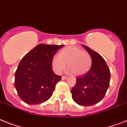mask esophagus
Listing matches in <instances>:
<instances>
[{"label": "esophagus", "mask_w": 127, "mask_h": 127, "mask_svg": "<svg viewBox=\"0 0 127 127\" xmlns=\"http://www.w3.org/2000/svg\"><path fill=\"white\" fill-rule=\"evenodd\" d=\"M68 78V77L67 76H65V75H63V76H62V79L63 80H66Z\"/></svg>", "instance_id": "1"}]
</instances>
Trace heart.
I'll use <instances>...</instances> for the list:
<instances>
[{"label":"heart","mask_w":127,"mask_h":127,"mask_svg":"<svg viewBox=\"0 0 127 127\" xmlns=\"http://www.w3.org/2000/svg\"><path fill=\"white\" fill-rule=\"evenodd\" d=\"M66 64L70 72L80 76L89 72L92 65V58L87 51L79 48L69 46L59 52L52 60V65L57 73H61L65 68Z\"/></svg>","instance_id":"1"}]
</instances>
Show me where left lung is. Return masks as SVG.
<instances>
[{"mask_svg":"<svg viewBox=\"0 0 127 127\" xmlns=\"http://www.w3.org/2000/svg\"><path fill=\"white\" fill-rule=\"evenodd\" d=\"M84 48L92 58L89 72L76 77V83L71 92L73 101L81 106H92L105 97L110 85V72L102 56L87 46Z\"/></svg>","mask_w":127,"mask_h":127,"instance_id":"left-lung-1","label":"left lung"}]
</instances>
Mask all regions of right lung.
<instances>
[{"instance_id": "obj_1", "label": "right lung", "mask_w": 127, "mask_h": 127, "mask_svg": "<svg viewBox=\"0 0 127 127\" xmlns=\"http://www.w3.org/2000/svg\"><path fill=\"white\" fill-rule=\"evenodd\" d=\"M64 45L40 44L24 55L15 73V87L18 95L29 105L48 100L61 76L52 70V60Z\"/></svg>"}]
</instances>
